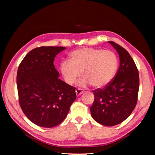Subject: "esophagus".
Masks as SVG:
<instances>
[{
	"mask_svg": "<svg viewBox=\"0 0 155 155\" xmlns=\"http://www.w3.org/2000/svg\"><path fill=\"white\" fill-rule=\"evenodd\" d=\"M75 92H76V95H77V96H79L80 95H81V94L83 93V90H81V89H77V90H76Z\"/></svg>",
	"mask_w": 155,
	"mask_h": 155,
	"instance_id": "esophagus-1",
	"label": "esophagus"
}]
</instances>
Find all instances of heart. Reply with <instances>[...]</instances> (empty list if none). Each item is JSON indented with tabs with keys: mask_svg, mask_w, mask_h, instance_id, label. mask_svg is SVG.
I'll use <instances>...</instances> for the list:
<instances>
[{
	"mask_svg": "<svg viewBox=\"0 0 155 155\" xmlns=\"http://www.w3.org/2000/svg\"><path fill=\"white\" fill-rule=\"evenodd\" d=\"M70 59L62 61L59 67L65 81L69 85H72L82 72L84 78L78 85L103 87L112 81L118 68L116 54L108 50L78 48L70 53Z\"/></svg>",
	"mask_w": 155,
	"mask_h": 155,
	"instance_id": "obj_1",
	"label": "heart"
}]
</instances>
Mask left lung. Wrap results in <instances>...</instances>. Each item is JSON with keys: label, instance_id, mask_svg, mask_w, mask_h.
<instances>
[{"label": "left lung", "instance_id": "obj_1", "mask_svg": "<svg viewBox=\"0 0 155 155\" xmlns=\"http://www.w3.org/2000/svg\"><path fill=\"white\" fill-rule=\"evenodd\" d=\"M108 42L119 54L120 67L111 83L94 90L91 115L99 124L112 127L127 118L137 102L140 78L137 68L129 53L114 41Z\"/></svg>", "mask_w": 155, "mask_h": 155}]
</instances>
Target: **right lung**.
Listing matches in <instances>:
<instances>
[{"instance_id":"add662e5","label":"right lung","mask_w":155,"mask_h":155,"mask_svg":"<svg viewBox=\"0 0 155 155\" xmlns=\"http://www.w3.org/2000/svg\"><path fill=\"white\" fill-rule=\"evenodd\" d=\"M61 46L31 51L18 67L19 103L28 119L39 127L52 128L64 121L76 98L75 87L61 81L53 64Z\"/></svg>"}]
</instances>
